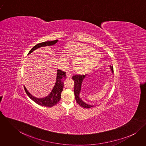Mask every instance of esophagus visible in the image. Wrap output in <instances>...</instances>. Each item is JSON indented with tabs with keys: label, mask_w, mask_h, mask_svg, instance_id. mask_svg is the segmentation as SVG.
I'll list each match as a JSON object with an SVG mask.
<instances>
[{
	"label": "esophagus",
	"mask_w": 146,
	"mask_h": 146,
	"mask_svg": "<svg viewBox=\"0 0 146 146\" xmlns=\"http://www.w3.org/2000/svg\"><path fill=\"white\" fill-rule=\"evenodd\" d=\"M66 76H67V78H70L72 76V74L69 71H67L66 72Z\"/></svg>",
	"instance_id": "obj_1"
}]
</instances>
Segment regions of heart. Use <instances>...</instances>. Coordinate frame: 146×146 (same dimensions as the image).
I'll return each instance as SVG.
<instances>
[{
	"instance_id": "b5f03b06",
	"label": "heart",
	"mask_w": 146,
	"mask_h": 146,
	"mask_svg": "<svg viewBox=\"0 0 146 146\" xmlns=\"http://www.w3.org/2000/svg\"><path fill=\"white\" fill-rule=\"evenodd\" d=\"M74 58V68L78 70H86L97 62L98 53L91 47L78 42L68 43L66 46L65 52L60 50L58 56L60 63L63 65L68 63L66 56Z\"/></svg>"
}]
</instances>
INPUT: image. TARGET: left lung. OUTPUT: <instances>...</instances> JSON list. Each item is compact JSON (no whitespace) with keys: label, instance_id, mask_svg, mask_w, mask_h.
<instances>
[{"label":"left lung","instance_id":"1","mask_svg":"<svg viewBox=\"0 0 146 146\" xmlns=\"http://www.w3.org/2000/svg\"><path fill=\"white\" fill-rule=\"evenodd\" d=\"M110 68L112 72V74H113V66H110ZM85 77V75H79V74H78V75L76 74L72 76V79L74 81V94L75 97V100L78 104L84 108H89L92 107H93V106L85 104V102H84L79 97V94H80L81 88H82V84Z\"/></svg>","mask_w":146,"mask_h":146}]
</instances>
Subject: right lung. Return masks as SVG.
Masks as SVG:
<instances>
[{"instance_id":"add662e5","label":"right lung","mask_w":146,"mask_h":146,"mask_svg":"<svg viewBox=\"0 0 146 146\" xmlns=\"http://www.w3.org/2000/svg\"><path fill=\"white\" fill-rule=\"evenodd\" d=\"M58 40H55L53 41H48V42H42L39 43L35 45L29 52L28 54H30L35 49H38V48L42 46H49L55 44ZM66 79V72H63L61 70H58L57 74V78H56V82L55 85L54 86L52 92L47 97L43 98H37L34 96H33L26 89L25 86H24V89L27 94V95L34 101L35 103L39 105L42 106L51 107L57 104V103L60 101L61 98V93L62 92L63 88V82Z\"/></svg>"}]
</instances>
